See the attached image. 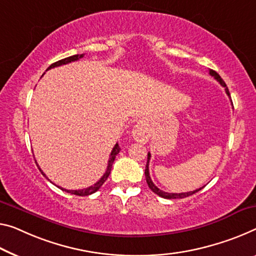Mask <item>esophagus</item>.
<instances>
[{
	"label": "esophagus",
	"mask_w": 256,
	"mask_h": 256,
	"mask_svg": "<svg viewBox=\"0 0 256 256\" xmlns=\"http://www.w3.org/2000/svg\"><path fill=\"white\" fill-rule=\"evenodd\" d=\"M132 136L134 140L136 142H140V143H146L148 140V130L143 121H138V122L134 126Z\"/></svg>",
	"instance_id": "obj_1"
}]
</instances>
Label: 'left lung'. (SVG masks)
I'll list each match as a JSON object with an SVG mask.
<instances>
[{
  "instance_id": "left-lung-1",
  "label": "left lung",
  "mask_w": 256,
  "mask_h": 256,
  "mask_svg": "<svg viewBox=\"0 0 256 256\" xmlns=\"http://www.w3.org/2000/svg\"><path fill=\"white\" fill-rule=\"evenodd\" d=\"M210 74L212 76H214V78H216V80H218V81L220 82V84H221L222 87H224V89H226V95L230 97L229 89H228L226 82H224V81L222 80V78L218 74L216 73L215 70H210ZM150 159H151V154H150V152H148V162H146V166H145V178H146V183H148V188H150L151 190H152L153 192H154L156 194H158L159 196H161V198H164V199H182V198H186V196H192L194 194H196V192H198V191L202 190V188H204V186H202V188H196V190H194V191L182 192V194H168V192H164V191H162V190H160L159 188H156V186H154V183L152 182V180H151V178H150V172H148V164H150Z\"/></svg>"
}]
</instances>
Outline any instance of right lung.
Returning a JSON list of instances; mask_svg holds the SVG:
<instances>
[{"instance_id": "right-lung-1", "label": "right lung", "mask_w": 256, "mask_h": 256, "mask_svg": "<svg viewBox=\"0 0 256 256\" xmlns=\"http://www.w3.org/2000/svg\"><path fill=\"white\" fill-rule=\"evenodd\" d=\"M84 56V54H73V56L68 57V58H64V60H58V62H54V64H51V65L49 66L48 70L54 68H57V66H60V65L68 64V62H76V60H80V58H82ZM120 150H121V148H119V145H118V143H116V144L114 145V148H113L111 154H110V159H108V168H106L104 175L102 176V178H100V180H98V182H96L95 184H94V186H89V188H81V190H66V188H60V186H58V188H60V190H62V191L68 192V194H76V196H89V194H95V192H96L97 190H100V188L102 186H103L105 180H108L110 172H111L112 164H113V162H114L116 156L118 154V153L120 152ZM35 164H38L36 160H35ZM38 169H40V172H42V175L46 176V174L42 172V169H41L40 167H38ZM48 180H49V178H48Z\"/></svg>"}]
</instances>
